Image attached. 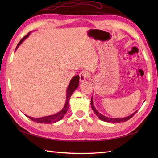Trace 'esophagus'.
Here are the masks:
<instances>
[{"mask_svg": "<svg viewBox=\"0 0 158 158\" xmlns=\"http://www.w3.org/2000/svg\"><path fill=\"white\" fill-rule=\"evenodd\" d=\"M89 74L88 72L85 71V70H83V71L80 72L79 73V79L81 81H84L86 79V78H88L89 77Z\"/></svg>", "mask_w": 158, "mask_h": 158, "instance_id": "obj_1", "label": "esophagus"}]
</instances>
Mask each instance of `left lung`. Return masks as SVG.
Segmentation results:
<instances>
[{"label":"left lung","mask_w":158,"mask_h":158,"mask_svg":"<svg viewBox=\"0 0 158 158\" xmlns=\"http://www.w3.org/2000/svg\"><path fill=\"white\" fill-rule=\"evenodd\" d=\"M91 106H92V110H94V112L95 113V114L96 115V116L98 117V118L100 119H101L102 121H104V122H112V123H120V122H126V121H127L128 119H130V118H132V117L135 115L136 113L138 111V110H136V112L134 113L133 114H132V115H130V116L127 117H125V118H110V117H105L102 115V114H100L98 110H97L96 109L94 106L93 105V100H92V98L91 99Z\"/></svg>","instance_id":"left-lung-1"}]
</instances>
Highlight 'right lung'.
Returning a JSON list of instances; mask_svg holds the SVG:
<instances>
[{
	"mask_svg": "<svg viewBox=\"0 0 158 158\" xmlns=\"http://www.w3.org/2000/svg\"><path fill=\"white\" fill-rule=\"evenodd\" d=\"M28 35H29V33L28 35H26V36H23V37L21 40H20V41L18 43V45H17L16 49L18 48L19 45L23 42V40L28 37ZM79 76L76 75L73 77L71 80V81L70 82V84L68 87V89H67V96H66V100L65 105H64V108L62 109L61 111L53 115L41 117V118H33V117H31L28 116H27V117L30 119L34 121V122H35L41 123H54L56 122H58V121H60V119H62V117L64 116V115L66 114L67 110H68V109H69V100H70V96H71L72 94L74 92V91H75V90L77 88V87L79 86Z\"/></svg>",
	"mask_w": 158,
	"mask_h": 158,
	"instance_id": "right-lung-1",
	"label": "right lung"
}]
</instances>
